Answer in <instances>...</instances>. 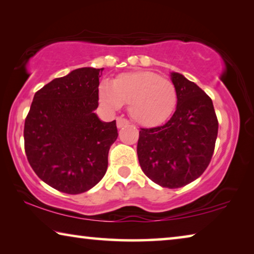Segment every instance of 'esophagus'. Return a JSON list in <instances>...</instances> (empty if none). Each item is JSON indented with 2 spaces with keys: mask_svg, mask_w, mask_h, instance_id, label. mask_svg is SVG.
Returning a JSON list of instances; mask_svg holds the SVG:
<instances>
[{
  "mask_svg": "<svg viewBox=\"0 0 254 254\" xmlns=\"http://www.w3.org/2000/svg\"><path fill=\"white\" fill-rule=\"evenodd\" d=\"M128 123H130V122H128L127 120L124 119V118H118V119H117V126H118L119 128H121V127H123L127 126Z\"/></svg>",
  "mask_w": 254,
  "mask_h": 254,
  "instance_id": "obj_1",
  "label": "esophagus"
}]
</instances>
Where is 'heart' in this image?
Segmentation results:
<instances>
[{"label": "heart", "mask_w": 254, "mask_h": 254, "mask_svg": "<svg viewBox=\"0 0 254 254\" xmlns=\"http://www.w3.org/2000/svg\"><path fill=\"white\" fill-rule=\"evenodd\" d=\"M100 100L105 106L118 110L130 104L133 120L145 127L158 126L168 120L177 105V91L170 80L152 71H130L118 75L113 81H102Z\"/></svg>", "instance_id": "heart-1"}]
</instances>
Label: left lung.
Returning a JSON list of instances; mask_svg holds the SVG:
<instances>
[{
    "instance_id": "obj_1",
    "label": "left lung",
    "mask_w": 254,
    "mask_h": 254,
    "mask_svg": "<svg viewBox=\"0 0 254 254\" xmlns=\"http://www.w3.org/2000/svg\"><path fill=\"white\" fill-rule=\"evenodd\" d=\"M171 80L178 97L175 113L163 126L141 128L136 152L149 179L174 189L194 182L208 167L218 121L203 89L178 72H171Z\"/></svg>"
}]
</instances>
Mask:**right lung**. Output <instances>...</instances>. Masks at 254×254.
Instances as JSON below:
<instances>
[{"label": "right lung", "instance_id": "1", "mask_svg": "<svg viewBox=\"0 0 254 254\" xmlns=\"http://www.w3.org/2000/svg\"><path fill=\"white\" fill-rule=\"evenodd\" d=\"M104 68H78L34 94L24 122V150L42 182L76 195L104 177L117 122H102L98 85Z\"/></svg>", "mask_w": 254, "mask_h": 254}]
</instances>
